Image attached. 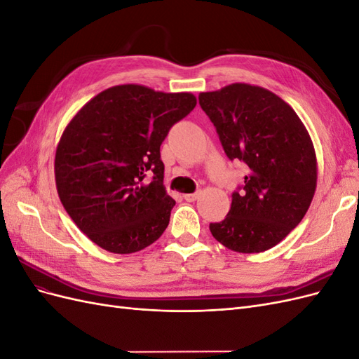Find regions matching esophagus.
<instances>
[{"instance_id":"1","label":"esophagus","mask_w":359,"mask_h":359,"mask_svg":"<svg viewBox=\"0 0 359 359\" xmlns=\"http://www.w3.org/2000/svg\"><path fill=\"white\" fill-rule=\"evenodd\" d=\"M199 198V193H187L184 194V199H186L187 202H194Z\"/></svg>"}]
</instances>
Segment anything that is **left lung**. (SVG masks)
I'll return each instance as SVG.
<instances>
[{
    "label": "left lung",
    "mask_w": 359,
    "mask_h": 359,
    "mask_svg": "<svg viewBox=\"0 0 359 359\" xmlns=\"http://www.w3.org/2000/svg\"><path fill=\"white\" fill-rule=\"evenodd\" d=\"M199 104L226 156L248 168L226 219L210 224L212 236L238 253L273 248L304 219L316 190L318 161L306 126L278 95L250 83L201 93Z\"/></svg>",
    "instance_id": "left-lung-1"
}]
</instances>
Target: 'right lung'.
Segmentation results:
<instances>
[{
    "mask_svg": "<svg viewBox=\"0 0 359 359\" xmlns=\"http://www.w3.org/2000/svg\"><path fill=\"white\" fill-rule=\"evenodd\" d=\"M194 106L191 93L127 83L97 94L73 116L57 147L55 182L62 206L93 243L128 255L165 232L175 201L163 186L160 145Z\"/></svg>",
    "mask_w": 359,
    "mask_h": 359,
    "instance_id": "add662e5",
    "label": "right lung"
}]
</instances>
